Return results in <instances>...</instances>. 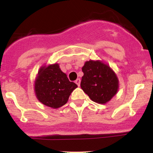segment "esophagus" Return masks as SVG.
I'll use <instances>...</instances> for the list:
<instances>
[{
  "label": "esophagus",
  "mask_w": 153,
  "mask_h": 153,
  "mask_svg": "<svg viewBox=\"0 0 153 153\" xmlns=\"http://www.w3.org/2000/svg\"><path fill=\"white\" fill-rule=\"evenodd\" d=\"M75 83H76V85H77L78 86H79V85H80V79H79V78H78V79H76Z\"/></svg>",
  "instance_id": "34e87169"
}]
</instances>
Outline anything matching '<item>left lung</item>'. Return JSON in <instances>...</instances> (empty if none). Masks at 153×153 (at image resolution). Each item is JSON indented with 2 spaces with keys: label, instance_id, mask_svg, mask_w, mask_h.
<instances>
[{
  "label": "left lung",
  "instance_id": "left-lung-1",
  "mask_svg": "<svg viewBox=\"0 0 153 153\" xmlns=\"http://www.w3.org/2000/svg\"><path fill=\"white\" fill-rule=\"evenodd\" d=\"M82 70L81 88L93 102L106 104L117 94L119 79L107 63L100 60H90L85 62Z\"/></svg>",
  "mask_w": 153,
  "mask_h": 153
}]
</instances>
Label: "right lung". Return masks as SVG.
<instances>
[{"instance_id":"add662e5","label":"right lung","mask_w":153,"mask_h":153,"mask_svg":"<svg viewBox=\"0 0 153 153\" xmlns=\"http://www.w3.org/2000/svg\"><path fill=\"white\" fill-rule=\"evenodd\" d=\"M33 87L36 99L41 103L57 109L67 103L77 85L70 82L59 64L55 63L40 67Z\"/></svg>"}]
</instances>
